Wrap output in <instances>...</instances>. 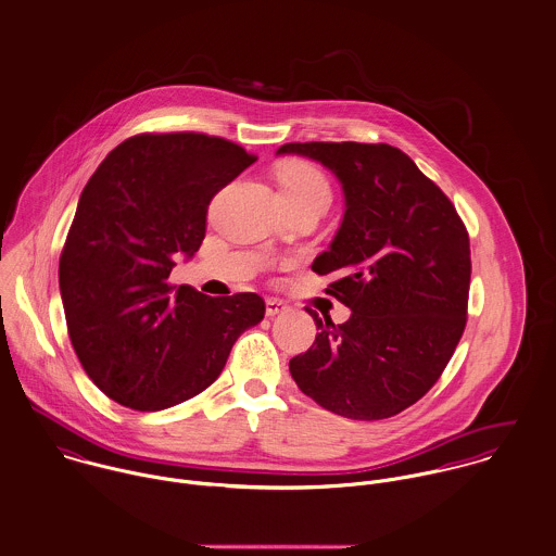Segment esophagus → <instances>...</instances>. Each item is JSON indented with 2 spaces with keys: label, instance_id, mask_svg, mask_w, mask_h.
I'll return each mask as SVG.
<instances>
[{
  "label": "esophagus",
  "instance_id": "34e87169",
  "mask_svg": "<svg viewBox=\"0 0 556 556\" xmlns=\"http://www.w3.org/2000/svg\"><path fill=\"white\" fill-rule=\"evenodd\" d=\"M285 311H287V304L280 302V300H276V298H269V300L265 302V315H267V317H276V315H280V313H285Z\"/></svg>",
  "mask_w": 556,
  "mask_h": 556
}]
</instances>
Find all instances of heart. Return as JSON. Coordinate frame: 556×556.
<instances>
[{"label": "heart", "instance_id": "b5f03b06", "mask_svg": "<svg viewBox=\"0 0 556 556\" xmlns=\"http://www.w3.org/2000/svg\"><path fill=\"white\" fill-rule=\"evenodd\" d=\"M278 188L282 201H329V181L313 162H285L278 168Z\"/></svg>", "mask_w": 556, "mask_h": 556}]
</instances>
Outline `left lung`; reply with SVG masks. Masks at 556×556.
Listing matches in <instances>:
<instances>
[{
	"mask_svg": "<svg viewBox=\"0 0 556 556\" xmlns=\"http://www.w3.org/2000/svg\"><path fill=\"white\" fill-rule=\"evenodd\" d=\"M278 154L318 160L342 184L346 212L313 271L351 308L318 317L313 346L289 362L298 388L349 419H386L439 381L465 325L469 233L454 203L388 143H287Z\"/></svg>",
	"mask_w": 556,
	"mask_h": 556,
	"instance_id": "obj_1",
	"label": "left lung"
}]
</instances>
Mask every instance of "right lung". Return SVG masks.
<instances>
[{
    "mask_svg": "<svg viewBox=\"0 0 556 556\" xmlns=\"http://www.w3.org/2000/svg\"><path fill=\"white\" fill-rule=\"evenodd\" d=\"M256 160L203 132H143L100 162L60 256L68 336L100 392L160 410L207 390L239 336L265 315L256 293L210 298L168 282L192 256L212 199Z\"/></svg>",
    "mask_w": 556,
    "mask_h": 556,
    "instance_id": "add662e5",
    "label": "right lung"
}]
</instances>
